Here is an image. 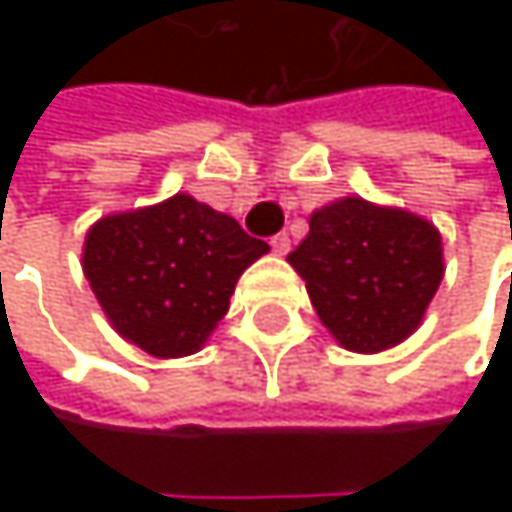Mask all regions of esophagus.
I'll return each mask as SVG.
<instances>
[{"instance_id":"obj_1","label":"esophagus","mask_w":512,"mask_h":512,"mask_svg":"<svg viewBox=\"0 0 512 512\" xmlns=\"http://www.w3.org/2000/svg\"><path fill=\"white\" fill-rule=\"evenodd\" d=\"M269 246H272L275 255H287V252H290V237H287V234H275V237L269 240Z\"/></svg>"}]
</instances>
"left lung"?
<instances>
[{
	"mask_svg": "<svg viewBox=\"0 0 512 512\" xmlns=\"http://www.w3.org/2000/svg\"><path fill=\"white\" fill-rule=\"evenodd\" d=\"M287 260L305 278L323 326L356 353H379L412 335L445 272L430 222L361 198L317 210Z\"/></svg>",
	"mask_w": 512,
	"mask_h": 512,
	"instance_id": "left-lung-1",
	"label": "left lung"
}]
</instances>
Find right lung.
<instances>
[{"instance_id":"1","label":"right lung","mask_w":512,"mask_h":512,"mask_svg":"<svg viewBox=\"0 0 512 512\" xmlns=\"http://www.w3.org/2000/svg\"><path fill=\"white\" fill-rule=\"evenodd\" d=\"M269 246L237 219L174 195L100 219L85 240V278L112 326L159 358L195 353L225 317L237 278Z\"/></svg>"}]
</instances>
